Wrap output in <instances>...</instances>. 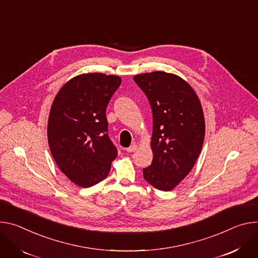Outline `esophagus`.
Returning <instances> with one entry per match:
<instances>
[{
  "label": "esophagus",
  "instance_id": "esophagus-1",
  "mask_svg": "<svg viewBox=\"0 0 258 258\" xmlns=\"http://www.w3.org/2000/svg\"><path fill=\"white\" fill-rule=\"evenodd\" d=\"M137 149H138V146H137V145H132V146H130L126 151H127L128 153H133V152H135Z\"/></svg>",
  "mask_w": 258,
  "mask_h": 258
}]
</instances>
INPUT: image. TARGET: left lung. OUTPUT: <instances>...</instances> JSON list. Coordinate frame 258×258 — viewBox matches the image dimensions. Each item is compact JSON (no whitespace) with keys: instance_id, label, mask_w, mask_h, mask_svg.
<instances>
[{"instance_id":"left-lung-1","label":"left lung","mask_w":258,"mask_h":258,"mask_svg":"<svg viewBox=\"0 0 258 258\" xmlns=\"http://www.w3.org/2000/svg\"><path fill=\"white\" fill-rule=\"evenodd\" d=\"M153 110L152 165L144 177L160 190L173 189L190 172L205 137L203 107L182 78L166 72L134 76Z\"/></svg>"}]
</instances>
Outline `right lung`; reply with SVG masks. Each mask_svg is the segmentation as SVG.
Segmentation results:
<instances>
[{"mask_svg":"<svg viewBox=\"0 0 258 258\" xmlns=\"http://www.w3.org/2000/svg\"><path fill=\"white\" fill-rule=\"evenodd\" d=\"M122 82L89 73L69 80L57 92L48 118L50 152L61 172L82 187L104 179L118 151L107 135L106 106Z\"/></svg>","mask_w":258,"mask_h":258,"instance_id":"1","label":"right lung"}]
</instances>
